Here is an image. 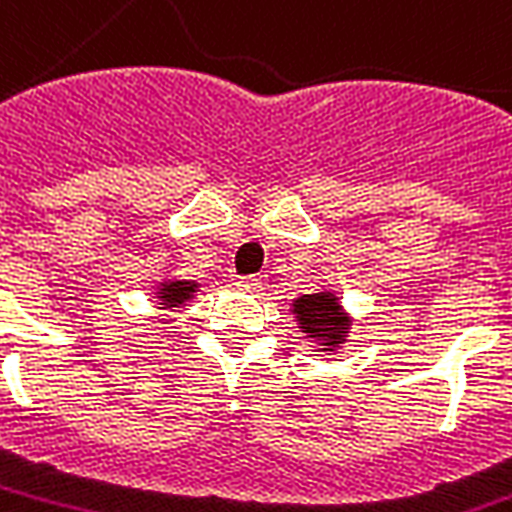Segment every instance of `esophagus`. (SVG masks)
I'll use <instances>...</instances> for the list:
<instances>
[{
  "instance_id": "34e87169",
  "label": "esophagus",
  "mask_w": 512,
  "mask_h": 512,
  "mask_svg": "<svg viewBox=\"0 0 512 512\" xmlns=\"http://www.w3.org/2000/svg\"><path fill=\"white\" fill-rule=\"evenodd\" d=\"M236 287L244 292H252V295H257V292H260V287H263V282H260L257 276H241L239 282H236Z\"/></svg>"
}]
</instances>
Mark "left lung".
Masks as SVG:
<instances>
[{
    "label": "left lung",
    "instance_id": "1",
    "mask_svg": "<svg viewBox=\"0 0 512 512\" xmlns=\"http://www.w3.org/2000/svg\"><path fill=\"white\" fill-rule=\"evenodd\" d=\"M295 325L311 346L325 354H335L351 333V317L343 311L338 295L330 290H317L300 295L290 303Z\"/></svg>",
    "mask_w": 512,
    "mask_h": 512
}]
</instances>
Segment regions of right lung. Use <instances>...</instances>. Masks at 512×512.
Returning <instances> with one entry per match:
<instances>
[{
    "mask_svg": "<svg viewBox=\"0 0 512 512\" xmlns=\"http://www.w3.org/2000/svg\"><path fill=\"white\" fill-rule=\"evenodd\" d=\"M201 284L193 282V279H161L155 292H152V298L158 300V308L163 311H177V308L187 306L190 300L195 298V292H198Z\"/></svg>",
    "mask_w": 512,
    "mask_h": 512,
    "instance_id": "right-lung-1",
    "label": "right lung"
}]
</instances>
